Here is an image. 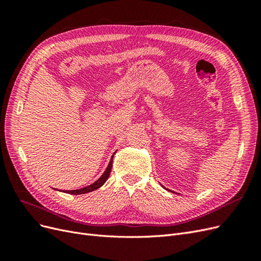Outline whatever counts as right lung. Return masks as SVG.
<instances>
[{
	"mask_svg": "<svg viewBox=\"0 0 261 261\" xmlns=\"http://www.w3.org/2000/svg\"><path fill=\"white\" fill-rule=\"evenodd\" d=\"M112 162H113V155L111 158V160H110V162H109V165H108L107 170L103 172V174L101 175V177L98 180L94 181L93 184H91L89 186H86V187L81 188V189H74V191H65L64 193L72 194V195H81V194H86V193L92 192V191H94V189H97V188H100L102 185L106 183L107 179L110 176V173H111V169H112Z\"/></svg>",
	"mask_w": 261,
	"mask_h": 261,
	"instance_id": "right-lung-1",
	"label": "right lung"
}]
</instances>
